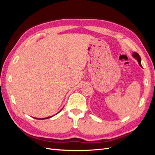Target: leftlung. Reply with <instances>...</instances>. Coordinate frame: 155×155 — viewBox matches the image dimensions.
<instances>
[{"mask_svg": "<svg viewBox=\"0 0 155 155\" xmlns=\"http://www.w3.org/2000/svg\"><path fill=\"white\" fill-rule=\"evenodd\" d=\"M133 57L134 58L136 59H137L138 61V62L139 63V65L141 67H142V64H141V58H140V56L139 55V54L137 52H133Z\"/></svg>", "mask_w": 155, "mask_h": 155, "instance_id": "obj_1", "label": "left lung"}]
</instances>
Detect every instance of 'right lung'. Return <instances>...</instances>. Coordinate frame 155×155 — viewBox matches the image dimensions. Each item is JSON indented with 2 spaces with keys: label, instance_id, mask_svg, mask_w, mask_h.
<instances>
[{
  "label": "right lung",
  "instance_id": "add662e5",
  "mask_svg": "<svg viewBox=\"0 0 155 155\" xmlns=\"http://www.w3.org/2000/svg\"><path fill=\"white\" fill-rule=\"evenodd\" d=\"M61 111V110H60ZM51 117H52V116H50V117H47V118H35V119H38V120H44V119H46V118H51Z\"/></svg>",
  "mask_w": 155,
  "mask_h": 155
}]
</instances>
